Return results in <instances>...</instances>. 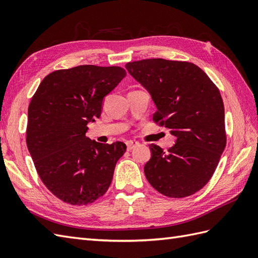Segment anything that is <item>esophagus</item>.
I'll return each mask as SVG.
<instances>
[{
  "mask_svg": "<svg viewBox=\"0 0 258 258\" xmlns=\"http://www.w3.org/2000/svg\"><path fill=\"white\" fill-rule=\"evenodd\" d=\"M138 145V142L136 141H128L126 143V146H127V150H132L134 147H136Z\"/></svg>",
  "mask_w": 258,
  "mask_h": 258,
  "instance_id": "1",
  "label": "esophagus"
}]
</instances>
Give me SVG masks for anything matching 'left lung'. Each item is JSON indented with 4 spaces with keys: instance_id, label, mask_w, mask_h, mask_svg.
<instances>
[{
    "instance_id": "left-lung-1",
    "label": "left lung",
    "mask_w": 258,
    "mask_h": 258,
    "mask_svg": "<svg viewBox=\"0 0 258 258\" xmlns=\"http://www.w3.org/2000/svg\"><path fill=\"white\" fill-rule=\"evenodd\" d=\"M125 68L154 100V121L176 138L168 151L150 145L145 175L164 196L193 195L213 176L226 147L219 89L206 73L189 62L147 58L130 62Z\"/></svg>"
}]
</instances>
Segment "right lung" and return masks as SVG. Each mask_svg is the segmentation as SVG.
Segmentation results:
<instances>
[{"label": "right lung", "mask_w": 258, "mask_h": 258, "mask_svg": "<svg viewBox=\"0 0 258 258\" xmlns=\"http://www.w3.org/2000/svg\"><path fill=\"white\" fill-rule=\"evenodd\" d=\"M125 76L120 66L58 70L43 78L31 98L26 143L41 181L64 203L91 204L110 186L126 145L97 143L86 132L101 115L103 98Z\"/></svg>", "instance_id": "obj_1"}]
</instances>
